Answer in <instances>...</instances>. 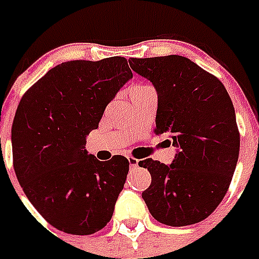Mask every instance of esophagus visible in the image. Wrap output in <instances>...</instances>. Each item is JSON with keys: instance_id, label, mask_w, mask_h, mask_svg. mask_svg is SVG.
Returning <instances> with one entry per match:
<instances>
[{"instance_id": "1", "label": "esophagus", "mask_w": 259, "mask_h": 259, "mask_svg": "<svg viewBox=\"0 0 259 259\" xmlns=\"http://www.w3.org/2000/svg\"><path fill=\"white\" fill-rule=\"evenodd\" d=\"M127 160H129V165L132 166V168H136V166L138 165V162H140V160H137V158L134 157H129Z\"/></svg>"}]
</instances>
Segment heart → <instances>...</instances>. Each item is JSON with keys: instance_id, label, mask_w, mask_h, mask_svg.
<instances>
[{"instance_id": "heart-1", "label": "heart", "mask_w": 259, "mask_h": 259, "mask_svg": "<svg viewBox=\"0 0 259 259\" xmlns=\"http://www.w3.org/2000/svg\"><path fill=\"white\" fill-rule=\"evenodd\" d=\"M145 87H149V86H136L133 90H140V89H145Z\"/></svg>"}]
</instances>
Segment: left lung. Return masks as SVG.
I'll return each instance as SVG.
<instances>
[{
	"label": "left lung",
	"instance_id": "8db88e82",
	"mask_svg": "<svg viewBox=\"0 0 259 259\" xmlns=\"http://www.w3.org/2000/svg\"><path fill=\"white\" fill-rule=\"evenodd\" d=\"M158 95L156 134L179 148L170 165L146 158L152 184L142 192L152 217L181 227L204 221L223 200L239 156L235 110L223 83L179 55L129 60Z\"/></svg>",
	"mask_w": 259,
	"mask_h": 259
}]
</instances>
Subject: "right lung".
<instances>
[{"mask_svg":"<svg viewBox=\"0 0 259 259\" xmlns=\"http://www.w3.org/2000/svg\"><path fill=\"white\" fill-rule=\"evenodd\" d=\"M133 76L121 56L54 67L18 103L12 126L13 166L26 197L51 226L89 235L110 222L129 161L102 162L86 150L106 106Z\"/></svg>","mask_w":259,"mask_h":259,"instance_id":"1","label":"right lung"}]
</instances>
